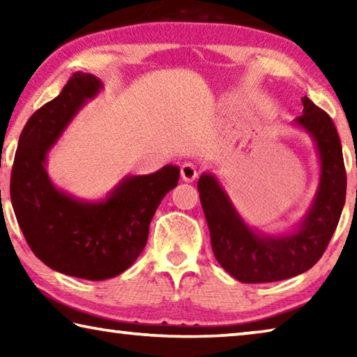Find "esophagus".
Wrapping results in <instances>:
<instances>
[{
	"label": "esophagus",
	"mask_w": 357,
	"mask_h": 357,
	"mask_svg": "<svg viewBox=\"0 0 357 357\" xmlns=\"http://www.w3.org/2000/svg\"><path fill=\"white\" fill-rule=\"evenodd\" d=\"M181 176L185 181V183H192L197 178V168L190 162H185V164L181 167Z\"/></svg>",
	"instance_id": "obj_1"
}]
</instances>
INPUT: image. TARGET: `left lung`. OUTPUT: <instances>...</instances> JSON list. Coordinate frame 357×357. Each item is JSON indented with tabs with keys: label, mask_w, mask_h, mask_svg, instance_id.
Returning <instances> with one entry per match:
<instances>
[{
	"label": "left lung",
	"mask_w": 357,
	"mask_h": 357,
	"mask_svg": "<svg viewBox=\"0 0 357 357\" xmlns=\"http://www.w3.org/2000/svg\"><path fill=\"white\" fill-rule=\"evenodd\" d=\"M302 105L304 110L294 124L304 129L315 144L319 184L309 211L291 231L269 234L250 228L214 174L203 173L198 179L215 259L243 283L285 280L309 271L323 257L340 220L347 197L340 138L328 113L305 96Z\"/></svg>",
	"instance_id": "left-lung-1"
}]
</instances>
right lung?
I'll return each instance as SVG.
<instances>
[{"label": "right lung", "mask_w": 357, "mask_h": 357, "mask_svg": "<svg viewBox=\"0 0 357 357\" xmlns=\"http://www.w3.org/2000/svg\"><path fill=\"white\" fill-rule=\"evenodd\" d=\"M102 88L98 77L75 72L61 94L28 119L10 174L12 206L34 255L58 273L86 280L112 279L135 261L157 206L179 179V168L165 165L123 178L99 202L80 200L52 183L48 151Z\"/></svg>", "instance_id": "add662e5"}]
</instances>
